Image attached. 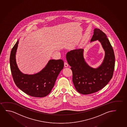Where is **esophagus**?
I'll return each mask as SVG.
<instances>
[{
	"label": "esophagus",
	"mask_w": 127,
	"mask_h": 127,
	"mask_svg": "<svg viewBox=\"0 0 127 127\" xmlns=\"http://www.w3.org/2000/svg\"><path fill=\"white\" fill-rule=\"evenodd\" d=\"M68 66V64L66 62H64V66L65 67H66Z\"/></svg>",
	"instance_id": "34e87169"
}]
</instances>
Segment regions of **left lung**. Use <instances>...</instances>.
Wrapping results in <instances>:
<instances>
[{"label":"left lung","mask_w":127,"mask_h":127,"mask_svg":"<svg viewBox=\"0 0 127 127\" xmlns=\"http://www.w3.org/2000/svg\"><path fill=\"white\" fill-rule=\"evenodd\" d=\"M106 34L95 28L91 42L98 40L105 51L101 64L96 68L89 66L84 60V49L71 50L66 55L73 73V82L79 93L88 95L104 88L112 78L115 66V56L112 47Z\"/></svg>","instance_id":"left-lung-1"}]
</instances>
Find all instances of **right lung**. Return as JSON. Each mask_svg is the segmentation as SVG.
Returning <instances> with one entry per match:
<instances>
[{
	"instance_id": "obj_1",
	"label": "right lung",
	"mask_w": 127,
	"mask_h": 127,
	"mask_svg": "<svg viewBox=\"0 0 127 127\" xmlns=\"http://www.w3.org/2000/svg\"><path fill=\"white\" fill-rule=\"evenodd\" d=\"M19 40L11 50L10 65L13 79L16 86L27 95L36 97L46 96L50 93L60 72L64 68L62 60H50L47 65L38 73L24 74L16 64V54Z\"/></svg>"
}]
</instances>
